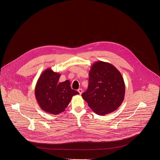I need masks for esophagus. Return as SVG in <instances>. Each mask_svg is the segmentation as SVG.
I'll list each match as a JSON object with an SVG mask.
<instances>
[{"instance_id":"1","label":"esophagus","mask_w":160,"mask_h":160,"mask_svg":"<svg viewBox=\"0 0 160 160\" xmlns=\"http://www.w3.org/2000/svg\"><path fill=\"white\" fill-rule=\"evenodd\" d=\"M78 92L80 93V95L82 94V88H78Z\"/></svg>"}]
</instances>
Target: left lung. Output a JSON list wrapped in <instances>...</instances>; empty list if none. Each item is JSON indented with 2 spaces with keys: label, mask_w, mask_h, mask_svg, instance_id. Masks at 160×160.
<instances>
[{
  "label": "left lung",
  "mask_w": 160,
  "mask_h": 160,
  "mask_svg": "<svg viewBox=\"0 0 160 160\" xmlns=\"http://www.w3.org/2000/svg\"><path fill=\"white\" fill-rule=\"evenodd\" d=\"M88 86L82 96L98 115L116 110L125 95V83L121 73L112 64L102 61L93 63L89 72Z\"/></svg>",
  "instance_id": "obj_1"
}]
</instances>
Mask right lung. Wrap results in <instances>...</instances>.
I'll return each instance as SVG.
<instances>
[{
    "label": "right lung",
    "instance_id": "right-lung-1",
    "mask_svg": "<svg viewBox=\"0 0 160 160\" xmlns=\"http://www.w3.org/2000/svg\"><path fill=\"white\" fill-rule=\"evenodd\" d=\"M60 76L48 68L41 74L34 90L35 97L42 110L54 115L64 112L73 96L79 94L72 89L69 80L58 82Z\"/></svg>",
    "mask_w": 160,
    "mask_h": 160
}]
</instances>
